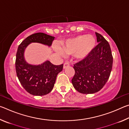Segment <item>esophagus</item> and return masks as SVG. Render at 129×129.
Masks as SVG:
<instances>
[{
	"label": "esophagus",
	"mask_w": 129,
	"mask_h": 129,
	"mask_svg": "<svg viewBox=\"0 0 129 129\" xmlns=\"http://www.w3.org/2000/svg\"><path fill=\"white\" fill-rule=\"evenodd\" d=\"M69 65H70L69 62L67 61V62H65L64 64V66H63V68H67V67L69 66Z\"/></svg>",
	"instance_id": "esophagus-1"
}]
</instances>
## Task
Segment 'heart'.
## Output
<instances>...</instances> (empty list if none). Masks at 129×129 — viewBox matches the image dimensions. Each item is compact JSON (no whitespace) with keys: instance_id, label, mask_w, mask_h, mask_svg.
Listing matches in <instances>:
<instances>
[{"instance_id":"obj_1","label":"heart","mask_w":129,"mask_h":129,"mask_svg":"<svg viewBox=\"0 0 129 129\" xmlns=\"http://www.w3.org/2000/svg\"><path fill=\"white\" fill-rule=\"evenodd\" d=\"M96 41L91 35H80L68 39L62 44V48L56 46V51L61 55L75 54L76 57L82 59L88 56L94 49Z\"/></svg>"}]
</instances>
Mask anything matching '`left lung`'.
I'll return each instance as SVG.
<instances>
[{"label":"left lung","mask_w":129,"mask_h":129,"mask_svg":"<svg viewBox=\"0 0 129 129\" xmlns=\"http://www.w3.org/2000/svg\"><path fill=\"white\" fill-rule=\"evenodd\" d=\"M95 35L98 45L73 67L75 73L72 82L76 90L82 94H93L101 90L112 69L113 58L110 45L101 34L95 32Z\"/></svg>","instance_id":"obj_1"}]
</instances>
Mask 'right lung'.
<instances>
[{"mask_svg": "<svg viewBox=\"0 0 129 129\" xmlns=\"http://www.w3.org/2000/svg\"><path fill=\"white\" fill-rule=\"evenodd\" d=\"M54 39L53 36L39 32L28 36L19 45L15 61L16 75L21 85L30 94L41 96L51 92L63 64L55 65L49 61L39 65L29 64L24 57V50L31 43L51 46Z\"/></svg>", "mask_w": 129, "mask_h": 129, "instance_id": "1", "label": "right lung"}]
</instances>
